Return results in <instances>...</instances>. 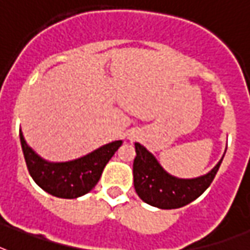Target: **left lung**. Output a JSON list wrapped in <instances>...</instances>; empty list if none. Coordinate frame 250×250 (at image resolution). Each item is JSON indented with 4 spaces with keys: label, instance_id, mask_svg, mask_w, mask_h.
Returning <instances> with one entry per match:
<instances>
[{
    "label": "left lung",
    "instance_id": "obj_1",
    "mask_svg": "<svg viewBox=\"0 0 250 250\" xmlns=\"http://www.w3.org/2000/svg\"><path fill=\"white\" fill-rule=\"evenodd\" d=\"M133 185L141 200L160 209H176L194 202L212 184L224 157L207 174L178 178L164 171L157 158L141 144L135 143ZM226 153V151H225Z\"/></svg>",
    "mask_w": 250,
    "mask_h": 250
}]
</instances>
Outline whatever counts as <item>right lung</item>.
I'll return each mask as SVG.
<instances>
[{"mask_svg": "<svg viewBox=\"0 0 250 250\" xmlns=\"http://www.w3.org/2000/svg\"><path fill=\"white\" fill-rule=\"evenodd\" d=\"M19 136L26 167L34 182L48 194L62 199H76L91 191L100 180L107 162L123 144L118 140L78 159L48 162L26 144L21 129Z\"/></svg>", "mask_w": 250, "mask_h": 250, "instance_id": "add662e5", "label": "right lung"}]
</instances>
